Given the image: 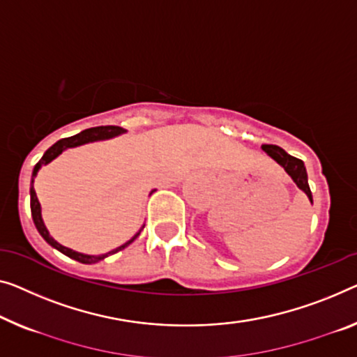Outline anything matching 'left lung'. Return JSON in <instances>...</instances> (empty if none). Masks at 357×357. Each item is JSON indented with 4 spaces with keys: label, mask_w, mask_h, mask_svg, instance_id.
<instances>
[{
    "label": "left lung",
    "mask_w": 357,
    "mask_h": 357,
    "mask_svg": "<svg viewBox=\"0 0 357 357\" xmlns=\"http://www.w3.org/2000/svg\"><path fill=\"white\" fill-rule=\"evenodd\" d=\"M263 151L274 158L282 168L289 173V176L295 181V184L300 188L303 192H305L310 200L312 202V194L310 189V184H307V173H306V167L303 160L296 157H291L290 153H287L284 149L274 144H263Z\"/></svg>",
    "instance_id": "1"
}]
</instances>
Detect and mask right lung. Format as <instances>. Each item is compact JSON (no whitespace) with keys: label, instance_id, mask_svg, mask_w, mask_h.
<instances>
[{"label":"right lung","instance_id":"obj_1","mask_svg":"<svg viewBox=\"0 0 357 357\" xmlns=\"http://www.w3.org/2000/svg\"><path fill=\"white\" fill-rule=\"evenodd\" d=\"M125 130L123 128L120 126H112V125H107V126H96V128H88V130H84L82 132H78V135L75 136H70V137H63V139L57 141L54 146H51L47 151L45 152V155L41 157V160L35 165L33 168V173H31V188H30V210H31V218H33V222L36 226V229H38V232L41 234V237L45 238V241L50 243L51 247H54L56 250H59L61 253L67 255L68 258L72 259H77V261L79 263H84V264H91V263H98L100 261V259H104L105 257H109V255H114L116 252H120V250H123L125 247L130 245V243L135 241V238L139 236L141 231L136 234L135 237L131 238V241H128L126 243H123V245L112 250V252L105 253V255H98V257H94V255H83V253H78V252H73V250L67 248L61 245V243H57L54 238H52L50 236V232H47L45 222H43L41 220V206H40V202L38 199H36V192L33 189V179L36 176V173H38V169L41 168V165H46L50 163L51 160H54V158L59 155V153H62V151H66V149L68 147H75V146H82V144H86V142H93V141H99V139H107V137H112V136H116L120 135V132H123Z\"/></svg>","mask_w":357,"mask_h":357}]
</instances>
